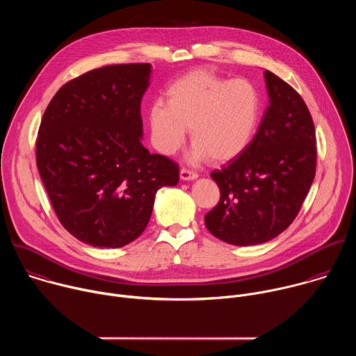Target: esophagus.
Returning a JSON list of instances; mask_svg holds the SVG:
<instances>
[{
	"label": "esophagus",
	"instance_id": "esophagus-1",
	"mask_svg": "<svg viewBox=\"0 0 356 356\" xmlns=\"http://www.w3.org/2000/svg\"><path fill=\"white\" fill-rule=\"evenodd\" d=\"M198 176H197V173H194L193 170H188V169H186V168H181L180 169V179L181 180H194V179H197Z\"/></svg>",
	"mask_w": 356,
	"mask_h": 356
}]
</instances>
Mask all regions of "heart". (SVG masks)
<instances>
[{"label":"heart","instance_id":"obj_1","mask_svg":"<svg viewBox=\"0 0 356 356\" xmlns=\"http://www.w3.org/2000/svg\"><path fill=\"white\" fill-rule=\"evenodd\" d=\"M147 110L150 140L162 155L170 156L187 138L194 140L188 161L211 156L224 163L250 145L262 115V97L248 79H227L207 69H194L175 80Z\"/></svg>","mask_w":356,"mask_h":356}]
</instances>
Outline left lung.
<instances>
[{
	"label": "left lung",
	"mask_w": 356,
	"mask_h": 356,
	"mask_svg": "<svg viewBox=\"0 0 356 356\" xmlns=\"http://www.w3.org/2000/svg\"><path fill=\"white\" fill-rule=\"evenodd\" d=\"M269 95L258 132L239 156L211 173L221 197L207 229L238 246L268 242L298 214L316 176V131L300 94L265 72Z\"/></svg>",
	"instance_id": "left-lung-1"
}]
</instances>
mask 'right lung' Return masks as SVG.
<instances>
[{"label":"right lung","instance_id":"right-lung-1","mask_svg":"<svg viewBox=\"0 0 356 356\" xmlns=\"http://www.w3.org/2000/svg\"><path fill=\"white\" fill-rule=\"evenodd\" d=\"M149 63L91 70L59 88L36 139V165L62 225L79 241L121 248L146 228L156 191L179 166L142 145Z\"/></svg>","mask_w":356,"mask_h":356}]
</instances>
